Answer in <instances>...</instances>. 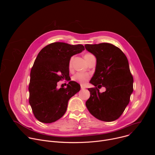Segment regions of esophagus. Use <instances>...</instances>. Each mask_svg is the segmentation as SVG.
Here are the masks:
<instances>
[{"mask_svg": "<svg viewBox=\"0 0 155 155\" xmlns=\"http://www.w3.org/2000/svg\"><path fill=\"white\" fill-rule=\"evenodd\" d=\"M85 88H86V87H85L84 86H83V85H81V90H84Z\"/></svg>", "mask_w": 155, "mask_h": 155, "instance_id": "1", "label": "esophagus"}]
</instances>
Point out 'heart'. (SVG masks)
Instances as JSON below:
<instances>
[{"mask_svg": "<svg viewBox=\"0 0 155 155\" xmlns=\"http://www.w3.org/2000/svg\"><path fill=\"white\" fill-rule=\"evenodd\" d=\"M91 55H93V54H91L90 53H86V54H85L84 58H85L86 62L87 61L88 58H89L90 56H91ZM72 58H71L70 59L69 62V69H71L72 68ZM90 77H91V75H90V74H88V73L78 72V73L75 74L72 77V79L73 81H77V83H80L81 85H84V84H86V83L88 81V80L90 79Z\"/></svg>", "mask_w": 155, "mask_h": 155, "instance_id": "heart-1", "label": "heart"}]
</instances>
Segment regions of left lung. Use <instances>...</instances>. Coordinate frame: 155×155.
I'll return each mask as SVG.
<instances>
[{
	"label": "left lung",
	"instance_id": "8db88e82",
	"mask_svg": "<svg viewBox=\"0 0 155 155\" xmlns=\"http://www.w3.org/2000/svg\"><path fill=\"white\" fill-rule=\"evenodd\" d=\"M96 58V67L88 88L90 97L86 106L90 114L103 121H113L123 113L133 91V77L126 55L117 47L108 43L84 45ZM105 87L106 91L99 92Z\"/></svg>",
	"mask_w": 155,
	"mask_h": 155
}]
</instances>
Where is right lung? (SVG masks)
<instances>
[{"label": "right lung", "instance_id": "obj_1", "mask_svg": "<svg viewBox=\"0 0 155 155\" xmlns=\"http://www.w3.org/2000/svg\"><path fill=\"white\" fill-rule=\"evenodd\" d=\"M84 50L82 45L54 42L41 49L30 74L29 102L35 117L40 122L51 123L65 113L69 100L80 90V85L71 81V58ZM65 79L67 88H57V83Z\"/></svg>", "mask_w": 155, "mask_h": 155}]
</instances>
